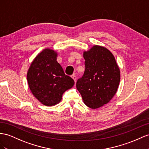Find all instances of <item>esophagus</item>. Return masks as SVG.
<instances>
[{"instance_id": "obj_1", "label": "esophagus", "mask_w": 149, "mask_h": 149, "mask_svg": "<svg viewBox=\"0 0 149 149\" xmlns=\"http://www.w3.org/2000/svg\"><path fill=\"white\" fill-rule=\"evenodd\" d=\"M71 77H72V79H73L74 80V81H75V82H76V79H77V77H76V76H75V75H72V76H71Z\"/></svg>"}]
</instances>
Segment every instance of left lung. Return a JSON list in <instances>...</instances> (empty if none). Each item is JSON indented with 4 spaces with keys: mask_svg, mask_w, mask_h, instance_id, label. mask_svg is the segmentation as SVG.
<instances>
[{
    "mask_svg": "<svg viewBox=\"0 0 149 149\" xmlns=\"http://www.w3.org/2000/svg\"><path fill=\"white\" fill-rule=\"evenodd\" d=\"M86 69L76 87L84 102L92 109L101 107L113 97L120 81V72L112 53L96 45L84 53Z\"/></svg>",
    "mask_w": 149,
    "mask_h": 149,
    "instance_id": "1",
    "label": "left lung"
}]
</instances>
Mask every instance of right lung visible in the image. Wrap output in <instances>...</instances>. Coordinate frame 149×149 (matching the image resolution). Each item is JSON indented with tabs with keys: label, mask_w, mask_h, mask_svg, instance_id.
<instances>
[{
	"label": "right lung",
	"mask_w": 149,
	"mask_h": 149,
	"mask_svg": "<svg viewBox=\"0 0 149 149\" xmlns=\"http://www.w3.org/2000/svg\"><path fill=\"white\" fill-rule=\"evenodd\" d=\"M56 55L52 49H44L36 56L28 72L30 90L45 106L58 104L64 92L74 84V79L65 74L62 66L57 62Z\"/></svg>",
	"instance_id": "right-lung-1"
}]
</instances>
